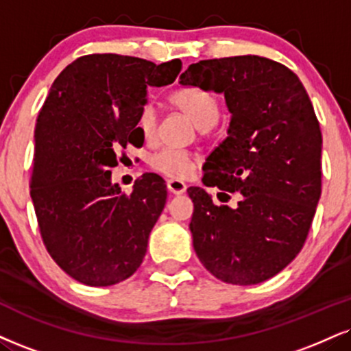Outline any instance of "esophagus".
<instances>
[{
  "label": "esophagus",
  "mask_w": 351,
  "mask_h": 351,
  "mask_svg": "<svg viewBox=\"0 0 351 351\" xmlns=\"http://www.w3.org/2000/svg\"><path fill=\"white\" fill-rule=\"evenodd\" d=\"M167 188H168V193L176 194V196L186 191V184H184L183 181H180V180H168L167 181Z\"/></svg>",
  "instance_id": "1"
}]
</instances>
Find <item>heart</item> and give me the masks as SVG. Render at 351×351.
Instances as JSON below:
<instances>
[{"label":"heart","instance_id":"1","mask_svg":"<svg viewBox=\"0 0 351 351\" xmlns=\"http://www.w3.org/2000/svg\"><path fill=\"white\" fill-rule=\"evenodd\" d=\"M171 103L180 111L188 114L201 130L213 128L219 119L221 106L213 93L197 86H186L171 93ZM138 130L145 141H154L158 129V116L152 104L143 106L137 121ZM149 167L158 175L171 180L188 178L197 167V157L189 150L163 147L149 157Z\"/></svg>","mask_w":351,"mask_h":351}]
</instances>
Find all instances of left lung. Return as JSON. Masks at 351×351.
<instances>
[{"mask_svg": "<svg viewBox=\"0 0 351 351\" xmlns=\"http://www.w3.org/2000/svg\"><path fill=\"white\" fill-rule=\"evenodd\" d=\"M181 84L223 93L229 135L208 157L206 186L240 193L237 208L189 188V229L197 258L217 280L250 286L298 256L322 191V132L314 108L288 66L258 55L201 60Z\"/></svg>", "mask_w": 351, "mask_h": 351, "instance_id": "1", "label": "left lung"}]
</instances>
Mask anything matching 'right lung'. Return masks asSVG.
<instances>
[{
	"label": "right lung",
	"instance_id": "obj_1",
	"mask_svg": "<svg viewBox=\"0 0 351 351\" xmlns=\"http://www.w3.org/2000/svg\"><path fill=\"white\" fill-rule=\"evenodd\" d=\"M181 60L155 65L117 53L83 55L58 75L34 130L31 197L45 248L73 280L111 286L141 267L167 201L155 173L130 194L109 168L129 143L143 145L137 121L147 88L178 77Z\"/></svg>",
	"mask_w": 351,
	"mask_h": 351
}]
</instances>
